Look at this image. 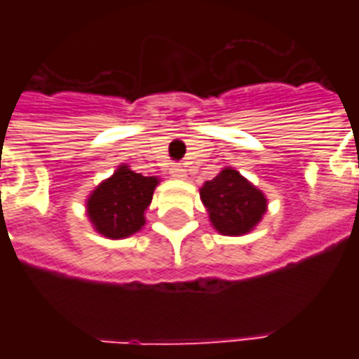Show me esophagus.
<instances>
[{
  "label": "esophagus",
  "mask_w": 359,
  "mask_h": 359,
  "mask_svg": "<svg viewBox=\"0 0 359 359\" xmlns=\"http://www.w3.org/2000/svg\"><path fill=\"white\" fill-rule=\"evenodd\" d=\"M171 177L172 179H187V169H184V167H182V165H179V163H175L171 167Z\"/></svg>",
  "instance_id": "1"
}]
</instances>
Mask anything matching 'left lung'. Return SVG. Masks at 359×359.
<instances>
[{
	"label": "left lung",
	"mask_w": 359,
	"mask_h": 359,
	"mask_svg": "<svg viewBox=\"0 0 359 359\" xmlns=\"http://www.w3.org/2000/svg\"><path fill=\"white\" fill-rule=\"evenodd\" d=\"M200 196L213 226L226 236L252 231L267 208L265 196L234 169H223L215 179L208 180Z\"/></svg>",
	"instance_id": "1"
}]
</instances>
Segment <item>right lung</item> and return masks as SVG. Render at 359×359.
<instances>
[{"instance_id": "obj_1", "label": "right lung", "mask_w": 359, "mask_h": 359, "mask_svg": "<svg viewBox=\"0 0 359 359\" xmlns=\"http://www.w3.org/2000/svg\"><path fill=\"white\" fill-rule=\"evenodd\" d=\"M157 182L156 177H142L128 167H118L88 198V217L95 231L109 238L138 233Z\"/></svg>"}]
</instances>
